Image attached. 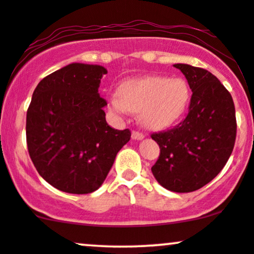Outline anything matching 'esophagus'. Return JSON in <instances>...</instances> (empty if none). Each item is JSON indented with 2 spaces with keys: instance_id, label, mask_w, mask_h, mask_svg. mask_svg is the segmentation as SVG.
Masks as SVG:
<instances>
[{
  "instance_id": "34e87169",
  "label": "esophagus",
  "mask_w": 254,
  "mask_h": 254,
  "mask_svg": "<svg viewBox=\"0 0 254 254\" xmlns=\"http://www.w3.org/2000/svg\"><path fill=\"white\" fill-rule=\"evenodd\" d=\"M131 136H132L133 139H142L144 137V135L142 132H139V131H136L133 130L132 133H131Z\"/></svg>"
}]
</instances>
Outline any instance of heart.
<instances>
[{"mask_svg":"<svg viewBox=\"0 0 254 254\" xmlns=\"http://www.w3.org/2000/svg\"><path fill=\"white\" fill-rule=\"evenodd\" d=\"M190 89L183 78L147 76L127 80L110 99L116 113L139 112V121L151 129H162L183 115Z\"/></svg>","mask_w":254,"mask_h":254,"instance_id":"heart-1","label":"heart"}]
</instances>
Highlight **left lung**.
I'll list each match as a JSON object with an SVG mask.
<instances>
[{
    "label": "left lung",
    "instance_id": "left-lung-1",
    "mask_svg": "<svg viewBox=\"0 0 254 254\" xmlns=\"http://www.w3.org/2000/svg\"><path fill=\"white\" fill-rule=\"evenodd\" d=\"M192 90L186 117L172 129L151 133L160 155L151 167L161 186L173 192H192L210 183L228 161L237 118L232 95L210 71L174 64Z\"/></svg>",
    "mask_w": 254,
    "mask_h": 254
}]
</instances>
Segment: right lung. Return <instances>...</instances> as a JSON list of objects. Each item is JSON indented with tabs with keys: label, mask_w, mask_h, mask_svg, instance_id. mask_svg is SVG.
<instances>
[{
	"label": "right lung",
	"mask_w": 254,
	"mask_h": 254,
	"mask_svg": "<svg viewBox=\"0 0 254 254\" xmlns=\"http://www.w3.org/2000/svg\"><path fill=\"white\" fill-rule=\"evenodd\" d=\"M105 74L101 65L71 63L44 77L32 95L26 116L28 154L57 190H98L129 142V129H113L105 118L107 103L98 93Z\"/></svg>",
	"instance_id": "obj_1"
}]
</instances>
